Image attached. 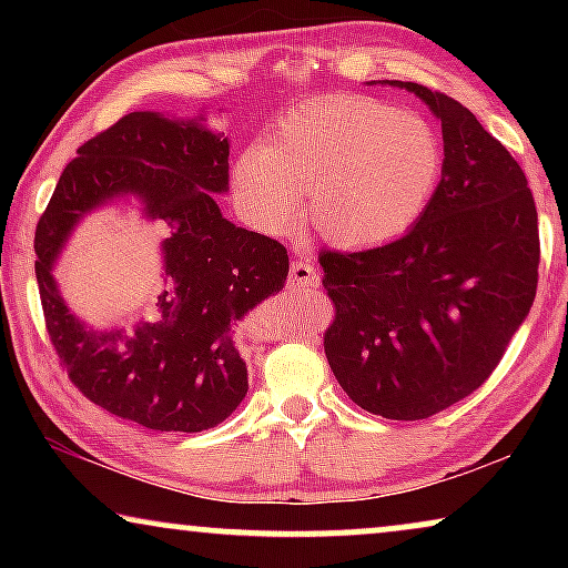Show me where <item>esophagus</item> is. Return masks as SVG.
<instances>
[{
	"instance_id": "34e87169",
	"label": "esophagus",
	"mask_w": 568,
	"mask_h": 568,
	"mask_svg": "<svg viewBox=\"0 0 568 568\" xmlns=\"http://www.w3.org/2000/svg\"><path fill=\"white\" fill-rule=\"evenodd\" d=\"M290 284L292 286H317L321 284V276H317V268L305 258L292 261L290 266Z\"/></svg>"
}]
</instances>
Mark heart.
Here are the masks:
<instances>
[{
	"label": "heart",
	"mask_w": 568,
	"mask_h": 568,
	"mask_svg": "<svg viewBox=\"0 0 568 568\" xmlns=\"http://www.w3.org/2000/svg\"><path fill=\"white\" fill-rule=\"evenodd\" d=\"M442 175V144L418 113L372 98H328L284 115L266 144L235 160L247 222L284 235L307 196L313 227L338 245L398 237L424 214Z\"/></svg>",
	"instance_id": "obj_1"
}]
</instances>
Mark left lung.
I'll use <instances>...</instances> for the list:
<instances>
[{"mask_svg":"<svg viewBox=\"0 0 568 568\" xmlns=\"http://www.w3.org/2000/svg\"><path fill=\"white\" fill-rule=\"evenodd\" d=\"M442 123V181L406 235L359 253L323 251L336 302L325 356L369 414L416 422L486 383L538 290V212L507 146L457 100L416 82Z\"/></svg>","mask_w":568,"mask_h":568,"instance_id":"left-lung-1","label":"left lung"}]
</instances>
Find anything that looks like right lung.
I'll return each instance as SVG.
<instances>
[{"instance_id": "1", "label": "right lung", "mask_w": 568, "mask_h": 568, "mask_svg": "<svg viewBox=\"0 0 568 568\" xmlns=\"http://www.w3.org/2000/svg\"><path fill=\"white\" fill-rule=\"evenodd\" d=\"M227 160L230 139L206 111H134L77 150L38 222L36 278L61 364L95 406L146 429H214L243 403L235 328L290 274L282 243L222 216ZM121 200L166 230L163 286L150 318L92 329L68 310L52 268L83 216Z\"/></svg>"}]
</instances>
